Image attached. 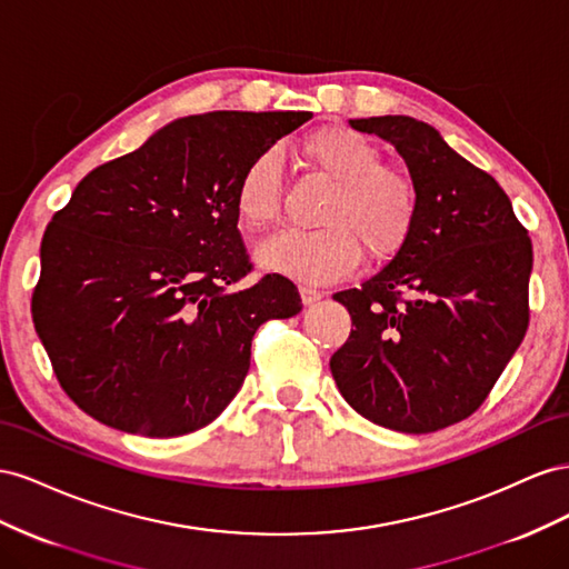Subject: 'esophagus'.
I'll return each instance as SVG.
<instances>
[{"label":"esophagus","mask_w":569,"mask_h":569,"mask_svg":"<svg viewBox=\"0 0 569 569\" xmlns=\"http://www.w3.org/2000/svg\"><path fill=\"white\" fill-rule=\"evenodd\" d=\"M300 298H302L305 305H315V302H319V300L323 298V290L310 288V286H302V288H300Z\"/></svg>","instance_id":"obj_1"}]
</instances>
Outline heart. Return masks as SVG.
<instances>
[{"mask_svg":"<svg viewBox=\"0 0 569 569\" xmlns=\"http://www.w3.org/2000/svg\"><path fill=\"white\" fill-rule=\"evenodd\" d=\"M300 154L333 181L319 212V229H286L257 248L267 271L323 283L348 273L360 248L369 259L393 257L415 231L419 190L415 178L381 164L379 144L348 126H323L300 140ZM240 226L262 231L281 207V164L273 152L257 154L233 190Z\"/></svg>","mask_w":569,"mask_h":569,"instance_id":"b5f03b06","label":"heart"}]
</instances>
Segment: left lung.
<instances>
[{
    "label": "left lung",
    "instance_id": "8db88e82",
    "mask_svg": "<svg viewBox=\"0 0 569 569\" xmlns=\"http://www.w3.org/2000/svg\"><path fill=\"white\" fill-rule=\"evenodd\" d=\"M393 142L419 190L408 242L360 288L333 296L352 331L331 375L379 427L429 433L489 398L529 327L531 238L496 178L412 117L350 121Z\"/></svg>",
    "mask_w": 569,
    "mask_h": 569
}]
</instances>
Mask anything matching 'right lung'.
Instances as JSON below:
<instances>
[{"label":"right lung","instance_id":"right-lung-1","mask_svg":"<svg viewBox=\"0 0 569 569\" xmlns=\"http://www.w3.org/2000/svg\"><path fill=\"white\" fill-rule=\"evenodd\" d=\"M310 111L178 119L92 169L42 236L30 312L59 386L102 425L198 431L233 400L254 331L302 310L281 273L252 271L233 190Z\"/></svg>","mask_w":569,"mask_h":569}]
</instances>
